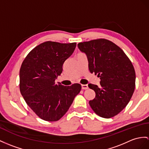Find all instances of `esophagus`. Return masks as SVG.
Returning <instances> with one entry per match:
<instances>
[{
  "label": "esophagus",
  "mask_w": 149,
  "mask_h": 149,
  "mask_svg": "<svg viewBox=\"0 0 149 149\" xmlns=\"http://www.w3.org/2000/svg\"><path fill=\"white\" fill-rule=\"evenodd\" d=\"M88 88V86L87 85H81V89L82 90H86Z\"/></svg>",
  "instance_id": "obj_1"
}]
</instances>
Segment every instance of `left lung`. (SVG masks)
Returning <instances> with one entry per match:
<instances>
[{"instance_id":"left-lung-1","label":"left lung","mask_w":149,"mask_h":149,"mask_svg":"<svg viewBox=\"0 0 149 149\" xmlns=\"http://www.w3.org/2000/svg\"><path fill=\"white\" fill-rule=\"evenodd\" d=\"M78 47L88 57L90 72L100 79L101 87L88 85L95 92V97L89 101L90 107L102 118L115 116L127 106L135 90L136 75L131 61L107 39L80 42Z\"/></svg>"}]
</instances>
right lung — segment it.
Masks as SVG:
<instances>
[{"instance_id":"right-lung-1","label":"right lung","mask_w":149,"mask_h":149,"mask_svg":"<svg viewBox=\"0 0 149 149\" xmlns=\"http://www.w3.org/2000/svg\"><path fill=\"white\" fill-rule=\"evenodd\" d=\"M77 43L47 41L28 53L19 71V90L25 102L43 120L56 121L66 113L81 86H64L55 79Z\"/></svg>"}]
</instances>
